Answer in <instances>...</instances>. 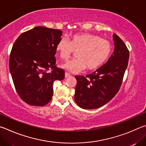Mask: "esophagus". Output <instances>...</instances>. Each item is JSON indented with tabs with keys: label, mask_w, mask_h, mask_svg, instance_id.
<instances>
[{
	"label": "esophagus",
	"mask_w": 146,
	"mask_h": 146,
	"mask_svg": "<svg viewBox=\"0 0 146 146\" xmlns=\"http://www.w3.org/2000/svg\"><path fill=\"white\" fill-rule=\"evenodd\" d=\"M71 76V75L70 74H68V73H67V72H65V77L66 78H69V77H70Z\"/></svg>",
	"instance_id": "obj_1"
}]
</instances>
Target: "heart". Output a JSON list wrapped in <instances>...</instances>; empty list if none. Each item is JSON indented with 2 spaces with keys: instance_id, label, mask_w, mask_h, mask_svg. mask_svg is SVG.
Masks as SVG:
<instances>
[{
  "instance_id": "b5f03b06",
  "label": "heart",
  "mask_w": 146,
  "mask_h": 146,
  "mask_svg": "<svg viewBox=\"0 0 146 146\" xmlns=\"http://www.w3.org/2000/svg\"><path fill=\"white\" fill-rule=\"evenodd\" d=\"M56 52L63 60H66L77 51L75 60L68 61L61 66L70 72L99 68L108 60L111 52V45L108 40L89 33L76 34L70 40L62 38L56 46Z\"/></svg>"
}]
</instances>
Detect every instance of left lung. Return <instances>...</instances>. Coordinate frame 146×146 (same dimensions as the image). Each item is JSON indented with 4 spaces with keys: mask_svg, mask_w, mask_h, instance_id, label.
Masks as SVG:
<instances>
[{
    "mask_svg": "<svg viewBox=\"0 0 146 146\" xmlns=\"http://www.w3.org/2000/svg\"><path fill=\"white\" fill-rule=\"evenodd\" d=\"M114 50L107 62L90 74L76 76L74 100L84 109H97L108 103L121 87L129 60V50L115 34Z\"/></svg>",
    "mask_w": 146,
    "mask_h": 146,
    "instance_id": "left-lung-1",
    "label": "left lung"
}]
</instances>
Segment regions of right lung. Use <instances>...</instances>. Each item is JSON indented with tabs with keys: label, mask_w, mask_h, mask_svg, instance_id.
<instances>
[{
	"label": "right lung",
	"mask_w": 146,
	"mask_h": 146,
	"mask_svg": "<svg viewBox=\"0 0 146 146\" xmlns=\"http://www.w3.org/2000/svg\"><path fill=\"white\" fill-rule=\"evenodd\" d=\"M62 31L38 26L23 33L9 56V71L18 94L25 103L43 106L53 95V84L63 80L65 71L56 66V46ZM52 69L51 73L46 70Z\"/></svg>",
	"instance_id": "right-lung-1"
}]
</instances>
